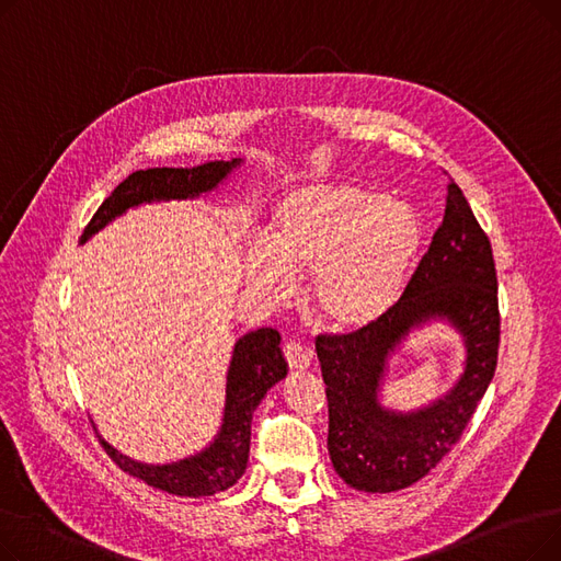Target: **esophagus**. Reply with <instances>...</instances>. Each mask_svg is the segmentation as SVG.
<instances>
[{
	"label": "esophagus",
	"instance_id": "34e87169",
	"mask_svg": "<svg viewBox=\"0 0 561 561\" xmlns=\"http://www.w3.org/2000/svg\"><path fill=\"white\" fill-rule=\"evenodd\" d=\"M284 357L290 370H305L311 366V352L302 347L298 341H290L284 345Z\"/></svg>",
	"mask_w": 561,
	"mask_h": 561
}]
</instances>
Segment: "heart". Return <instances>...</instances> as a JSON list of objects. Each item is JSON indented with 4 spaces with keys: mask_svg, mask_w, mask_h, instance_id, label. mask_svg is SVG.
<instances>
[{
    "mask_svg": "<svg viewBox=\"0 0 561 561\" xmlns=\"http://www.w3.org/2000/svg\"><path fill=\"white\" fill-rule=\"evenodd\" d=\"M423 229L407 204L347 184L290 191L279 199L268 250L248 259L256 298L282 305L309 277L316 316L334 332H364L385 318L409 282Z\"/></svg>",
    "mask_w": 561,
    "mask_h": 561,
    "instance_id": "obj_1",
    "label": "heart"
}]
</instances>
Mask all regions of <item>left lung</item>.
Segmentation results:
<instances>
[{
	"mask_svg": "<svg viewBox=\"0 0 561 561\" xmlns=\"http://www.w3.org/2000/svg\"><path fill=\"white\" fill-rule=\"evenodd\" d=\"M448 319L462 334L467 368L440 401L411 415L378 402L390 352L414 327ZM500 345L497 277L489 236L450 180L444 222L402 298L377 325L355 334H320L316 352L330 407L328 450L352 489H407L444 459L486 393Z\"/></svg>",
	"mask_w": 561,
	"mask_h": 561,
	"instance_id": "obj_1",
	"label": "left lung"
}]
</instances>
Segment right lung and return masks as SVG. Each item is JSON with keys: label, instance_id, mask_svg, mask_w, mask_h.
Segmentation results:
<instances>
[{"label": "right lung", "instance_id": "obj_1", "mask_svg": "<svg viewBox=\"0 0 561 561\" xmlns=\"http://www.w3.org/2000/svg\"><path fill=\"white\" fill-rule=\"evenodd\" d=\"M239 163L241 159H231L209 161L195 168H150L131 172L123 184L113 188L91 222L85 225L81 243L106 227L113 218L123 216L131 206L142 202L186 199L214 191ZM279 341L282 336L273 328H261L236 341L227 370L225 416L220 432L209 448L188 459L163 466L134 461L127 455L117 453L100 436L104 450L125 473L172 495L202 497L229 489L245 473L254 409L268 389L286 377V362Z\"/></svg>", "mask_w": 561, "mask_h": 561}]
</instances>
